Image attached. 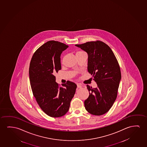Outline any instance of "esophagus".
Wrapping results in <instances>:
<instances>
[{"mask_svg": "<svg viewBox=\"0 0 147 147\" xmlns=\"http://www.w3.org/2000/svg\"><path fill=\"white\" fill-rule=\"evenodd\" d=\"M77 87L78 88H81L82 87V86L80 84H77Z\"/></svg>", "mask_w": 147, "mask_h": 147, "instance_id": "obj_1", "label": "esophagus"}]
</instances>
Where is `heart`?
I'll return each mask as SVG.
<instances>
[{"label":"heart","instance_id":"1","mask_svg":"<svg viewBox=\"0 0 147 147\" xmlns=\"http://www.w3.org/2000/svg\"><path fill=\"white\" fill-rule=\"evenodd\" d=\"M81 52H82V51L78 52H77V53H81Z\"/></svg>","mask_w":147,"mask_h":147}]
</instances>
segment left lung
<instances>
[{
    "label": "left lung",
    "mask_w": 147,
    "mask_h": 147,
    "mask_svg": "<svg viewBox=\"0 0 147 147\" xmlns=\"http://www.w3.org/2000/svg\"><path fill=\"white\" fill-rule=\"evenodd\" d=\"M86 52L88 71L92 75L97 87L87 85L89 96L84 102L87 111L94 115L107 112L115 101L121 75L116 57L111 48L100 41L75 45Z\"/></svg>",
    "instance_id": "8db88e82"
}]
</instances>
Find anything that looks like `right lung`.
<instances>
[{
    "label": "right lung",
    "instance_id": "1",
    "mask_svg": "<svg viewBox=\"0 0 147 147\" xmlns=\"http://www.w3.org/2000/svg\"><path fill=\"white\" fill-rule=\"evenodd\" d=\"M68 45L49 41L34 53L30 64L29 78L33 95L41 109L52 117L68 112L77 85L67 81L59 87L54 75L61 68L60 56Z\"/></svg>",
    "mask_w": 147,
    "mask_h": 147
}]
</instances>
